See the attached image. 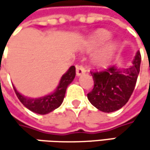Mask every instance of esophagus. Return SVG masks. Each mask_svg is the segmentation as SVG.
<instances>
[{
    "label": "esophagus",
    "mask_w": 150,
    "mask_h": 150,
    "mask_svg": "<svg viewBox=\"0 0 150 150\" xmlns=\"http://www.w3.org/2000/svg\"><path fill=\"white\" fill-rule=\"evenodd\" d=\"M85 72H86V70H85V69L82 66H81V65H77L76 66V75L77 76L82 75L83 74H85Z\"/></svg>",
    "instance_id": "1"
}]
</instances>
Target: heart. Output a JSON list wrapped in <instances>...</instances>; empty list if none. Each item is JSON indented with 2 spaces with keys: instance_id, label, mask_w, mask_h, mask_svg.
Listing matches in <instances>:
<instances>
[{
  "instance_id": "heart-1",
  "label": "heart",
  "mask_w": 150,
  "mask_h": 150,
  "mask_svg": "<svg viewBox=\"0 0 150 150\" xmlns=\"http://www.w3.org/2000/svg\"><path fill=\"white\" fill-rule=\"evenodd\" d=\"M109 37H110V34L108 31L100 30L94 36H92L91 39H89L87 44V47H96L102 44L103 42H104ZM113 49H114V45L108 44L103 50H101L100 52H98L94 55L93 62L98 66H103L107 64L110 60L111 52L113 51Z\"/></svg>"
}]
</instances>
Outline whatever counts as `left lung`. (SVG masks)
Wrapping results in <instances>:
<instances>
[{
	"label": "left lung",
	"mask_w": 150,
	"mask_h": 150,
	"mask_svg": "<svg viewBox=\"0 0 150 150\" xmlns=\"http://www.w3.org/2000/svg\"><path fill=\"white\" fill-rule=\"evenodd\" d=\"M140 64L141 54L137 51L131 65L128 68H120L115 64L104 71L91 72L95 86L88 94L90 103L105 113L122 108L135 89Z\"/></svg>",
	"instance_id": "left-lung-1"
}]
</instances>
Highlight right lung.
I'll return each instance as SVG.
<instances>
[{"instance_id":"obj_1","label":"right lung","mask_w":150,"mask_h":150,"mask_svg":"<svg viewBox=\"0 0 150 150\" xmlns=\"http://www.w3.org/2000/svg\"><path fill=\"white\" fill-rule=\"evenodd\" d=\"M75 77V66H71L68 69V71L61 77L59 84L57 85L54 92L41 97H36V98L27 97L22 94H21L15 88V86H14V89L18 99L27 108L39 115H46L54 111V109H56L62 105L63 99L65 97L67 88L74 81Z\"/></svg>"}]
</instances>
